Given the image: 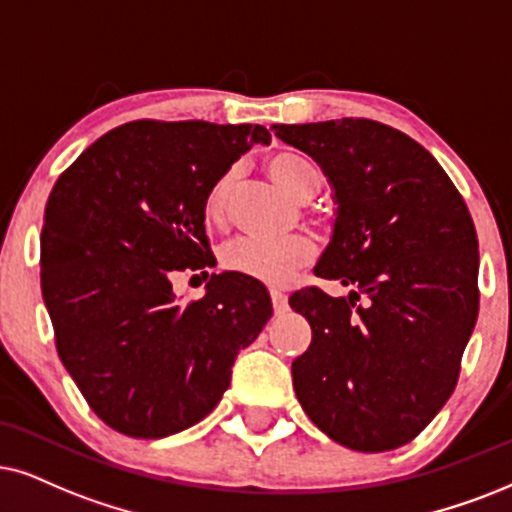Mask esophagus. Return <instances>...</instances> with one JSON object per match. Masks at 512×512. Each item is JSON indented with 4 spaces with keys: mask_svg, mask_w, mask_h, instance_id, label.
<instances>
[{
    "mask_svg": "<svg viewBox=\"0 0 512 512\" xmlns=\"http://www.w3.org/2000/svg\"><path fill=\"white\" fill-rule=\"evenodd\" d=\"M271 304H274V314L281 316L286 314L288 309V297L281 293V290H271Z\"/></svg>",
    "mask_w": 512,
    "mask_h": 512,
    "instance_id": "esophagus-1",
    "label": "esophagus"
}]
</instances>
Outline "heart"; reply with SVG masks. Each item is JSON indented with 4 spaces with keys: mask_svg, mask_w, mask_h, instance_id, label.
Here are the masks:
<instances>
[{
    "mask_svg": "<svg viewBox=\"0 0 512 512\" xmlns=\"http://www.w3.org/2000/svg\"><path fill=\"white\" fill-rule=\"evenodd\" d=\"M267 172L288 196L309 200L321 191L323 172L312 158L302 153L281 151L267 158ZM241 170L226 167L205 193L203 215L208 224H222L229 212ZM316 255V243L304 234L286 238H238L222 250V264L234 274L255 278L269 286H283L295 276L297 269L307 267Z\"/></svg>",
    "mask_w": 512,
    "mask_h": 512,
    "instance_id": "b5f03b06",
    "label": "heart"
}]
</instances>
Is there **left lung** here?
I'll list each match as a JSON object with an SVG mask.
<instances>
[{"mask_svg": "<svg viewBox=\"0 0 512 512\" xmlns=\"http://www.w3.org/2000/svg\"><path fill=\"white\" fill-rule=\"evenodd\" d=\"M335 189L333 238L314 274L352 286L290 295L312 326L293 385L312 423L347 449L409 444L451 397L480 312L468 205L418 141L383 122L274 125Z\"/></svg>", "mask_w": 512, "mask_h": 512, "instance_id": "1", "label": "left lung"}]
</instances>
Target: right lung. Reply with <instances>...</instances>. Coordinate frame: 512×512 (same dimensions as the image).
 Here are the masks:
<instances>
[{
	"label": "right lung",
	"mask_w": 512,
	"mask_h": 512,
	"mask_svg": "<svg viewBox=\"0 0 512 512\" xmlns=\"http://www.w3.org/2000/svg\"><path fill=\"white\" fill-rule=\"evenodd\" d=\"M262 125L134 120L96 139L44 208L42 297L56 352L103 423L127 437L174 435L215 409L236 354L271 319L255 278L212 274L179 305L177 270L208 275L205 193Z\"/></svg>",
	"instance_id": "add662e5"
}]
</instances>
